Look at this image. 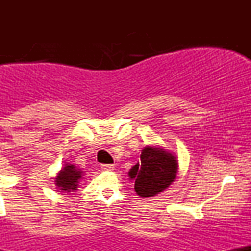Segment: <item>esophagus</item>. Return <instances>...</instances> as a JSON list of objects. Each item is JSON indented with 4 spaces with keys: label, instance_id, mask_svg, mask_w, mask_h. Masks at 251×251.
<instances>
[{
    "label": "esophagus",
    "instance_id": "obj_1",
    "mask_svg": "<svg viewBox=\"0 0 251 251\" xmlns=\"http://www.w3.org/2000/svg\"><path fill=\"white\" fill-rule=\"evenodd\" d=\"M101 170L102 171H112V170H114V165H112V164H101Z\"/></svg>",
    "mask_w": 251,
    "mask_h": 251
}]
</instances>
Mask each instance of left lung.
<instances>
[{"mask_svg": "<svg viewBox=\"0 0 251 251\" xmlns=\"http://www.w3.org/2000/svg\"><path fill=\"white\" fill-rule=\"evenodd\" d=\"M178 163L175 155L159 148L146 146L140 163L129 170L134 190L142 197H152L165 190L175 180Z\"/></svg>", "mask_w": 251, "mask_h": 251, "instance_id": "left-lung-1", "label": "left lung"}]
</instances>
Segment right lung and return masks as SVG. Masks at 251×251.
<instances>
[{"label": "right lung", "instance_id": "1", "mask_svg": "<svg viewBox=\"0 0 251 251\" xmlns=\"http://www.w3.org/2000/svg\"><path fill=\"white\" fill-rule=\"evenodd\" d=\"M81 174L82 172L77 170L74 165L66 164L65 168L62 169V171L56 177V185L59 186V189L67 192L76 190L77 183H79L77 180L81 178Z\"/></svg>", "mask_w": 251, "mask_h": 251}]
</instances>
